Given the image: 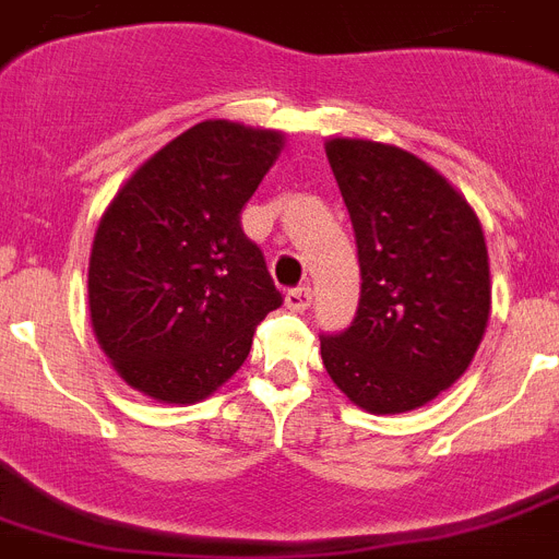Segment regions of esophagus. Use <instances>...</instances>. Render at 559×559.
<instances>
[{
    "mask_svg": "<svg viewBox=\"0 0 559 559\" xmlns=\"http://www.w3.org/2000/svg\"><path fill=\"white\" fill-rule=\"evenodd\" d=\"M311 302H313V290L308 288V285L290 288L288 294H285V305H288L290 311H297V313L308 311V308H311Z\"/></svg>",
    "mask_w": 559,
    "mask_h": 559,
    "instance_id": "obj_1",
    "label": "esophagus"
}]
</instances>
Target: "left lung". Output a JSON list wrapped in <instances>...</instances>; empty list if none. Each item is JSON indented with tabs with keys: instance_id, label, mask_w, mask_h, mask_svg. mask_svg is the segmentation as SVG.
Segmentation results:
<instances>
[{
	"instance_id": "1",
	"label": "left lung",
	"mask_w": 559,
	"mask_h": 559,
	"mask_svg": "<svg viewBox=\"0 0 559 559\" xmlns=\"http://www.w3.org/2000/svg\"><path fill=\"white\" fill-rule=\"evenodd\" d=\"M328 160L350 212L361 299L350 328L322 338L328 376L376 416L424 407L466 373L492 285L484 228L421 157L331 138Z\"/></svg>"
}]
</instances>
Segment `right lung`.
Segmentation results:
<instances>
[{
    "label": "right lung",
    "mask_w": 559,
    "mask_h": 559,
    "mask_svg": "<svg viewBox=\"0 0 559 559\" xmlns=\"http://www.w3.org/2000/svg\"><path fill=\"white\" fill-rule=\"evenodd\" d=\"M280 150L283 132L194 123L135 169L104 212L90 254V317L138 393L164 404L212 395L283 305L240 223Z\"/></svg>",
    "instance_id": "obj_1"
}]
</instances>
